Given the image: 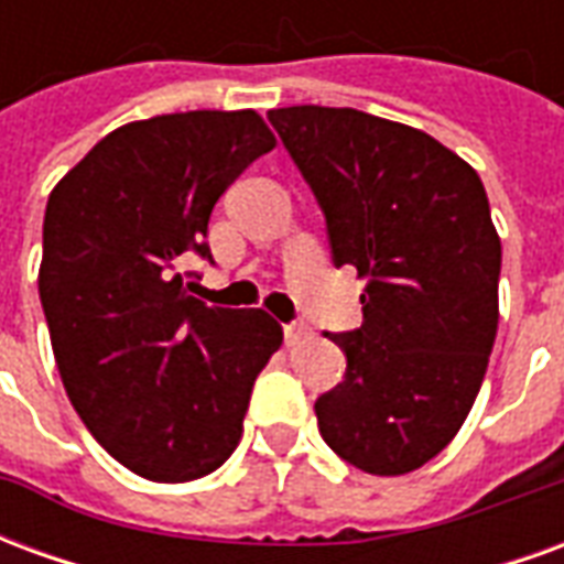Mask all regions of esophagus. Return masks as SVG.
<instances>
[{
	"instance_id": "esophagus-1",
	"label": "esophagus",
	"mask_w": 564,
	"mask_h": 564,
	"mask_svg": "<svg viewBox=\"0 0 564 564\" xmlns=\"http://www.w3.org/2000/svg\"><path fill=\"white\" fill-rule=\"evenodd\" d=\"M311 338V329H307L305 323H290V326H283V341L286 347H299V344H305Z\"/></svg>"
}]
</instances>
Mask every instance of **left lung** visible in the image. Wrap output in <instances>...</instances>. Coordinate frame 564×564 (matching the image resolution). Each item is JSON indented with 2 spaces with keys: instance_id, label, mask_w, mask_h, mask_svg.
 I'll return each mask as SVG.
<instances>
[{
  "instance_id": "obj_1",
  "label": "left lung",
  "mask_w": 564,
  "mask_h": 564,
  "mask_svg": "<svg viewBox=\"0 0 564 564\" xmlns=\"http://www.w3.org/2000/svg\"><path fill=\"white\" fill-rule=\"evenodd\" d=\"M326 214L335 265L366 278L362 326L332 335L347 354L314 404L344 462L399 477L456 437L498 332L501 241L484 181L420 129L356 108L269 111Z\"/></svg>"
}]
</instances>
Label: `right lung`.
Here are the masks:
<instances>
[{"instance_id":"add662e5","label":"right lung","mask_w":564,"mask_h":564,"mask_svg":"<svg viewBox=\"0 0 564 564\" xmlns=\"http://www.w3.org/2000/svg\"><path fill=\"white\" fill-rule=\"evenodd\" d=\"M278 141L257 111H186L108 132L54 186L39 295L68 402L120 465L156 484L217 471L253 380L281 347L262 307L186 293L210 210Z\"/></svg>"}]
</instances>
